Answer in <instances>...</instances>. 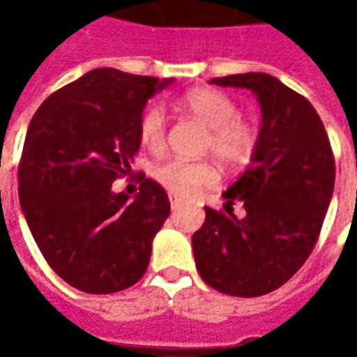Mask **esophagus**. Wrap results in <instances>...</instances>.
<instances>
[{
    "label": "esophagus",
    "mask_w": 357,
    "mask_h": 357,
    "mask_svg": "<svg viewBox=\"0 0 357 357\" xmlns=\"http://www.w3.org/2000/svg\"><path fill=\"white\" fill-rule=\"evenodd\" d=\"M169 200H171L172 211H176V208H181V206H183V200L178 199V197H174V195H171V197H169Z\"/></svg>",
    "instance_id": "esophagus-1"
}]
</instances>
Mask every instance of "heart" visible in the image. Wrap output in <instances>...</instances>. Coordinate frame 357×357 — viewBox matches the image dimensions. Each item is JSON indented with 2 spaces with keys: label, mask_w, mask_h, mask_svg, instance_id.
Masks as SVG:
<instances>
[{
  "label": "heart",
  "mask_w": 357,
  "mask_h": 357,
  "mask_svg": "<svg viewBox=\"0 0 357 357\" xmlns=\"http://www.w3.org/2000/svg\"><path fill=\"white\" fill-rule=\"evenodd\" d=\"M181 107L208 127L206 151L227 167H242L252 158L258 132L252 123L236 117V103L220 91L192 89L181 99ZM167 119L160 105H151L139 121V141L146 151L158 153L165 146ZM158 185L174 195L190 197L202 186L216 183V169L208 160L167 158L153 169Z\"/></svg>",
  "instance_id": "b5f03b06"
}]
</instances>
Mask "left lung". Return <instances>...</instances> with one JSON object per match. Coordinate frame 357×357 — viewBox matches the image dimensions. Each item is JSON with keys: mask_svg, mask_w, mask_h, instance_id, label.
<instances>
[{"mask_svg": "<svg viewBox=\"0 0 357 357\" xmlns=\"http://www.w3.org/2000/svg\"><path fill=\"white\" fill-rule=\"evenodd\" d=\"M211 83L252 91L262 125L250 167L222 195L246 214L204 208L192 234L195 262L222 294L264 296L290 280L316 246L334 192V153L316 109L276 77L242 73Z\"/></svg>", "mask_w": 357, "mask_h": 357, "instance_id": "8db88e82", "label": "left lung"}]
</instances>
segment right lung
Here are the masks:
<instances>
[{"label":"right lung","mask_w":357,"mask_h":357,"mask_svg":"<svg viewBox=\"0 0 357 357\" xmlns=\"http://www.w3.org/2000/svg\"><path fill=\"white\" fill-rule=\"evenodd\" d=\"M172 79L93 69L41 103L25 135L20 202L47 264L81 292L113 294L143 278L171 213L165 188L141 178L113 192L141 149L144 105Z\"/></svg>","instance_id":"1"}]
</instances>
